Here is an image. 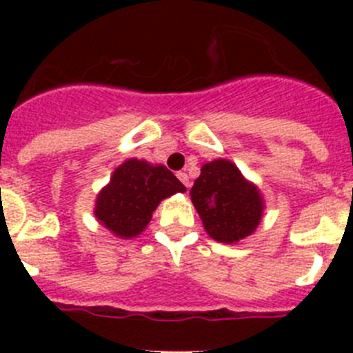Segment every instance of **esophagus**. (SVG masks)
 I'll return each instance as SVG.
<instances>
[{"instance_id":"1","label":"esophagus","mask_w":353,"mask_h":353,"mask_svg":"<svg viewBox=\"0 0 353 353\" xmlns=\"http://www.w3.org/2000/svg\"><path fill=\"white\" fill-rule=\"evenodd\" d=\"M176 176H179V180L187 187V189L191 187V182H189V174L183 173V171H180V173H176Z\"/></svg>"}]
</instances>
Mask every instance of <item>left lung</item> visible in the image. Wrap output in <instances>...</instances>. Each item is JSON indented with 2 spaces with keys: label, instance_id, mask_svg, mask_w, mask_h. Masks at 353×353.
<instances>
[{
  "label": "left lung",
  "instance_id": "left-lung-1",
  "mask_svg": "<svg viewBox=\"0 0 353 353\" xmlns=\"http://www.w3.org/2000/svg\"><path fill=\"white\" fill-rule=\"evenodd\" d=\"M191 201L205 232L223 244H236L252 235L265 210L260 189L228 159H215L201 166L191 187Z\"/></svg>",
  "mask_w": 353,
  "mask_h": 353
}]
</instances>
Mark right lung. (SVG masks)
Returning a JSON list of instances; mask_svg holds the SVG:
<instances>
[{
    "label": "right lung",
    "mask_w": 353,
    "mask_h": 353,
    "mask_svg": "<svg viewBox=\"0 0 353 353\" xmlns=\"http://www.w3.org/2000/svg\"><path fill=\"white\" fill-rule=\"evenodd\" d=\"M185 187L166 166L127 159L97 194L93 215L118 239L141 235L162 199Z\"/></svg>",
    "instance_id": "add662e5"
}]
</instances>
